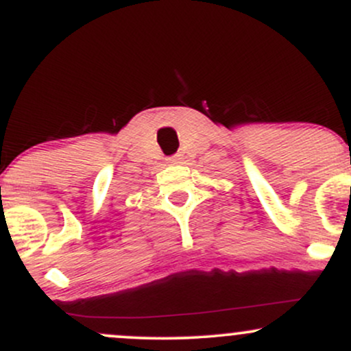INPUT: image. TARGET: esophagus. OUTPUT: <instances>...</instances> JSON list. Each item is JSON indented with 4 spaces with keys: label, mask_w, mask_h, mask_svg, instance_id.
Segmentation results:
<instances>
[{
    "label": "esophagus",
    "mask_w": 351,
    "mask_h": 351,
    "mask_svg": "<svg viewBox=\"0 0 351 351\" xmlns=\"http://www.w3.org/2000/svg\"><path fill=\"white\" fill-rule=\"evenodd\" d=\"M168 163L170 165H176V163H180L181 162V155H178V153H176V155H171V156H168V160H167Z\"/></svg>",
    "instance_id": "1"
}]
</instances>
